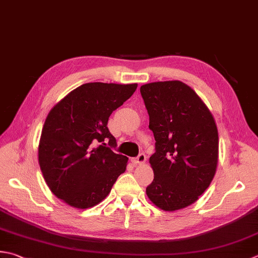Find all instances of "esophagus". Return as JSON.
Returning a JSON list of instances; mask_svg holds the SVG:
<instances>
[{
	"label": "esophagus",
	"mask_w": 258,
	"mask_h": 258,
	"mask_svg": "<svg viewBox=\"0 0 258 258\" xmlns=\"http://www.w3.org/2000/svg\"><path fill=\"white\" fill-rule=\"evenodd\" d=\"M133 162H134L135 164H139V165L144 164V163L146 162V155L143 154V153H141V154L138 156V158L133 159Z\"/></svg>",
	"instance_id": "obj_1"
}]
</instances>
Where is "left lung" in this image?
Returning a JSON list of instances; mask_svg holds the SVG:
<instances>
[{"mask_svg": "<svg viewBox=\"0 0 258 258\" xmlns=\"http://www.w3.org/2000/svg\"><path fill=\"white\" fill-rule=\"evenodd\" d=\"M140 90L156 150L149 161L154 179L146 195L160 209L172 213L195 204L213 181L218 130L208 106L180 80L149 83Z\"/></svg>", "mask_w": 258, "mask_h": 258, "instance_id": "1", "label": "left lung"}]
</instances>
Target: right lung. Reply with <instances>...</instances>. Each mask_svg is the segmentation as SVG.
I'll return each instance as SVG.
<instances>
[{"label":"right lung","mask_w":258,"mask_h":258,"mask_svg":"<svg viewBox=\"0 0 258 258\" xmlns=\"http://www.w3.org/2000/svg\"><path fill=\"white\" fill-rule=\"evenodd\" d=\"M136 88L138 84L87 83L50 109L38 160L45 183L63 203L78 209L92 208L109 195L125 172L128 158L113 152L116 140L107 122Z\"/></svg>","instance_id":"1"}]
</instances>
